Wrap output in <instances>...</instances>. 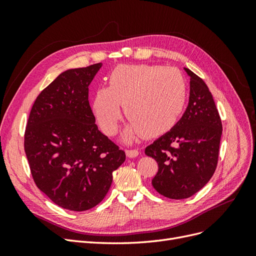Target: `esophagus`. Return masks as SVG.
<instances>
[{
  "mask_svg": "<svg viewBox=\"0 0 256 256\" xmlns=\"http://www.w3.org/2000/svg\"><path fill=\"white\" fill-rule=\"evenodd\" d=\"M126 154H127V157H129V158H136V157H138V150H127Z\"/></svg>",
  "mask_w": 256,
  "mask_h": 256,
  "instance_id": "34e87169",
  "label": "esophagus"
}]
</instances>
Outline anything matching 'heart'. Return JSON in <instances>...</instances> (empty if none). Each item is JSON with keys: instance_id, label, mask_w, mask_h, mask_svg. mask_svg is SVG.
I'll return each mask as SVG.
<instances>
[{"instance_id": "heart-1", "label": "heart", "mask_w": 256, "mask_h": 256, "mask_svg": "<svg viewBox=\"0 0 256 256\" xmlns=\"http://www.w3.org/2000/svg\"><path fill=\"white\" fill-rule=\"evenodd\" d=\"M108 88L96 90L92 102L97 122L108 136L114 134L122 118L130 120L124 138L131 142L144 134L158 136L171 130L187 102V84L173 67L122 64L108 76Z\"/></svg>"}]
</instances>
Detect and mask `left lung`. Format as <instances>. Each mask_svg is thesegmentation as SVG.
I'll return each mask as SVG.
<instances>
[{
    "instance_id": "left-lung-1",
    "label": "left lung",
    "mask_w": 256,
    "mask_h": 256,
    "mask_svg": "<svg viewBox=\"0 0 256 256\" xmlns=\"http://www.w3.org/2000/svg\"><path fill=\"white\" fill-rule=\"evenodd\" d=\"M190 76L189 104L176 125L145 148L158 164L152 184L168 198L196 194L212 177L219 157L222 122L205 82L184 68Z\"/></svg>"
}]
</instances>
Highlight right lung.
Returning a JSON list of instances; mask_svg holds the SVG:
<instances>
[{
    "label": "right lung",
    "mask_w": 256,
    "mask_h": 256,
    "mask_svg": "<svg viewBox=\"0 0 256 256\" xmlns=\"http://www.w3.org/2000/svg\"><path fill=\"white\" fill-rule=\"evenodd\" d=\"M102 66L62 72L37 96L26 129L24 150L38 189L74 212L102 202L126 159L98 130L88 102V86Z\"/></svg>",
    "instance_id": "right-lung-1"
}]
</instances>
